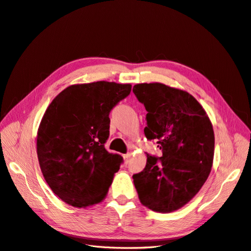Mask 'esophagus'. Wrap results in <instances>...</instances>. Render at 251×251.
<instances>
[{
	"label": "esophagus",
	"instance_id": "1",
	"mask_svg": "<svg viewBox=\"0 0 251 251\" xmlns=\"http://www.w3.org/2000/svg\"><path fill=\"white\" fill-rule=\"evenodd\" d=\"M123 158H124V160H125V161H128V159L130 158V154H129V153H128V154H125V155L123 156Z\"/></svg>",
	"mask_w": 251,
	"mask_h": 251
}]
</instances>
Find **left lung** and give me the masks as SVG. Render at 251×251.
Segmentation results:
<instances>
[{
	"mask_svg": "<svg viewBox=\"0 0 251 251\" xmlns=\"http://www.w3.org/2000/svg\"><path fill=\"white\" fill-rule=\"evenodd\" d=\"M148 113L144 135L158 140L162 156L147 155L144 170L132 176L142 205L171 213L183 207L204 185L212 170L215 136L205 110L188 92L164 83L132 89Z\"/></svg>",
	"mask_w": 251,
	"mask_h": 251,
	"instance_id": "1",
	"label": "left lung"
}]
</instances>
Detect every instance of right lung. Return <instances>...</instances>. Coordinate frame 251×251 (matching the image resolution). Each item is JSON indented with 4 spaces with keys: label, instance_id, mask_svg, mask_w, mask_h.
<instances>
[{
    "label": "right lung",
    "instance_id": "add662e5",
    "mask_svg": "<svg viewBox=\"0 0 251 251\" xmlns=\"http://www.w3.org/2000/svg\"><path fill=\"white\" fill-rule=\"evenodd\" d=\"M131 84L108 81L73 84L47 108L37 131L39 167L51 190L67 204L85 208L106 198L123 161L104 149L109 113Z\"/></svg>",
    "mask_w": 251,
    "mask_h": 251
}]
</instances>
